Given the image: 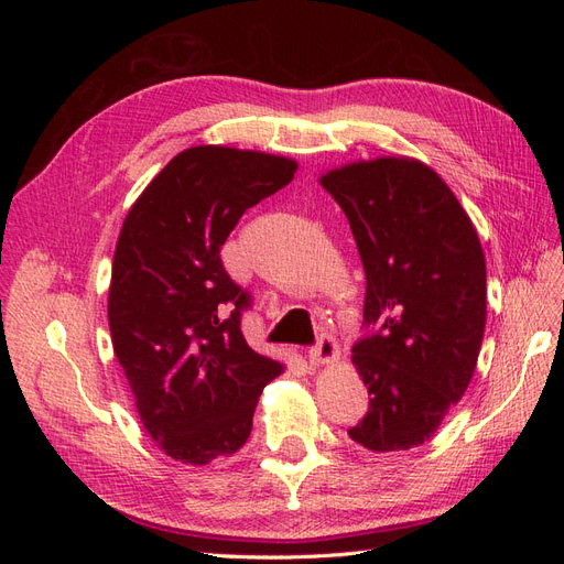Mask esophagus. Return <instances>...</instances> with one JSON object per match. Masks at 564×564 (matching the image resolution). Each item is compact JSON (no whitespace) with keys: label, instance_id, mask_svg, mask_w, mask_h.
<instances>
[{"label":"esophagus","instance_id":"34e87169","mask_svg":"<svg viewBox=\"0 0 564 564\" xmlns=\"http://www.w3.org/2000/svg\"><path fill=\"white\" fill-rule=\"evenodd\" d=\"M338 352H340V350H338L336 338L329 336V334H322V336L317 338V344L311 348L308 360H311V365H315V367H319V365H332V362L338 360Z\"/></svg>","mask_w":564,"mask_h":564}]
</instances>
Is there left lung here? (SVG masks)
Instances as JSON below:
<instances>
[{"label":"left lung","mask_w":564,"mask_h":564,"mask_svg":"<svg viewBox=\"0 0 564 564\" xmlns=\"http://www.w3.org/2000/svg\"><path fill=\"white\" fill-rule=\"evenodd\" d=\"M344 209L365 265L352 365L369 412L348 435L371 452L423 445L464 395L487 322L480 237L449 185L409 158L352 162L319 178Z\"/></svg>","instance_id":"1"}]
</instances>
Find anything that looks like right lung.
<instances>
[{
	"mask_svg": "<svg viewBox=\"0 0 564 564\" xmlns=\"http://www.w3.org/2000/svg\"><path fill=\"white\" fill-rule=\"evenodd\" d=\"M296 162L226 145L187 148L133 202L108 292L112 348L148 435L207 466L240 449L282 365L249 348L251 299L220 261L242 214L294 178Z\"/></svg>",
	"mask_w": 564,
	"mask_h": 564,
	"instance_id": "add662e5",
	"label": "right lung"
}]
</instances>
